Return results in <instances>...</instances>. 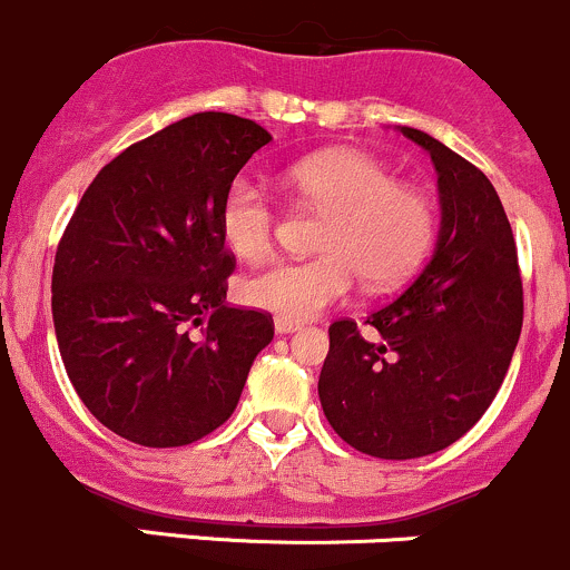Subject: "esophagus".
<instances>
[{"label":"esophagus","mask_w":570,"mask_h":570,"mask_svg":"<svg viewBox=\"0 0 570 570\" xmlns=\"http://www.w3.org/2000/svg\"><path fill=\"white\" fill-rule=\"evenodd\" d=\"M274 330H277L279 335H291V332L298 330V324H293V321H285V318H277L274 321Z\"/></svg>","instance_id":"1"}]
</instances>
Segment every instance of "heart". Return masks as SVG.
I'll return each mask as SVG.
<instances>
[{"label":"heart","mask_w":570,"mask_h":570,"mask_svg":"<svg viewBox=\"0 0 570 570\" xmlns=\"http://www.w3.org/2000/svg\"><path fill=\"white\" fill-rule=\"evenodd\" d=\"M291 188L326 213L321 257L277 261L252 274L244 298L277 318L307 321L343 302L354 277L391 291L413 277L435 240V207L419 188L399 185L385 163L360 151H324L287 168ZM277 205L261 183L238 177L224 190L218 233L240 261H261L277 235Z\"/></svg>","instance_id":"obj_1"}]
</instances>
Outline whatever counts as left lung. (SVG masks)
I'll list each match as a JSON object with an SVG mask.
<instances>
[{"label": "left lung", "instance_id": "8db88e82", "mask_svg": "<svg viewBox=\"0 0 570 570\" xmlns=\"http://www.w3.org/2000/svg\"><path fill=\"white\" fill-rule=\"evenodd\" d=\"M441 190L435 255L413 285L365 318L330 326L318 399L357 452L413 460L441 452L482 419L504 382L523 324L518 249L482 171L413 127Z\"/></svg>", "mask_w": 570, "mask_h": 570}]
</instances>
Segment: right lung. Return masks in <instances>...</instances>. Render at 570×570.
Here are the masks:
<instances>
[{
	"label": "right lung",
	"mask_w": 570,
	"mask_h": 570,
	"mask_svg": "<svg viewBox=\"0 0 570 570\" xmlns=\"http://www.w3.org/2000/svg\"><path fill=\"white\" fill-rule=\"evenodd\" d=\"M272 135L194 112L127 146L94 177L58 244L52 315L66 374L96 421L149 449L188 446L238 407L263 309L227 307L235 255L224 190Z\"/></svg>",
	"instance_id": "1"
}]
</instances>
